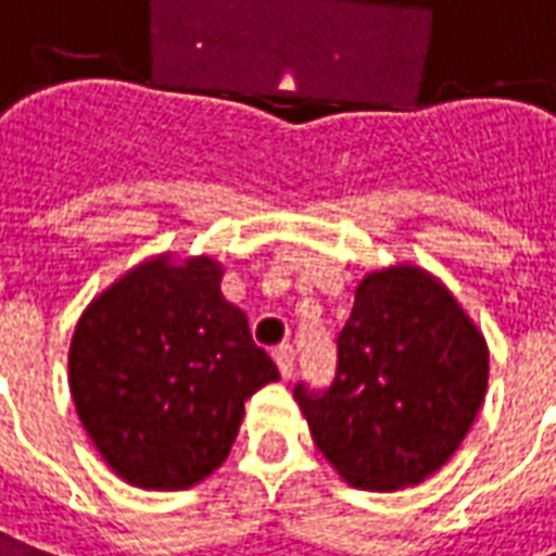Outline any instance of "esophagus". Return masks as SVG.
Listing matches in <instances>:
<instances>
[{"mask_svg": "<svg viewBox=\"0 0 556 556\" xmlns=\"http://www.w3.org/2000/svg\"><path fill=\"white\" fill-rule=\"evenodd\" d=\"M275 363H278V372H281V378H293V359H296V354H293V348L290 344H281V348H275Z\"/></svg>", "mask_w": 556, "mask_h": 556, "instance_id": "1", "label": "esophagus"}]
</instances>
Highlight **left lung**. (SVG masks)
Wrapping results in <instances>:
<instances>
[{
    "mask_svg": "<svg viewBox=\"0 0 556 556\" xmlns=\"http://www.w3.org/2000/svg\"><path fill=\"white\" fill-rule=\"evenodd\" d=\"M336 344L332 384L293 390L332 469L359 490L439 472L488 390V342L454 293L420 266L369 271Z\"/></svg>",
    "mask_w": 556,
    "mask_h": 556,
    "instance_id": "left-lung-1",
    "label": "left lung"
}]
</instances>
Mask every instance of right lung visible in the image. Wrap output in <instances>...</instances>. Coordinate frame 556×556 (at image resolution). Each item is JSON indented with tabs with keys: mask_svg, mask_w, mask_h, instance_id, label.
Returning a JSON list of instances; mask_svg holds the SVG:
<instances>
[{
	"mask_svg": "<svg viewBox=\"0 0 556 556\" xmlns=\"http://www.w3.org/2000/svg\"><path fill=\"white\" fill-rule=\"evenodd\" d=\"M212 256L144 260L80 315L68 390L102 460L141 490H187L227 460L244 400L281 375L220 293Z\"/></svg>",
	"mask_w": 556,
	"mask_h": 556,
	"instance_id": "1",
	"label": "right lung"
}]
</instances>
